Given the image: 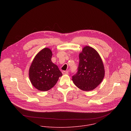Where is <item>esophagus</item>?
<instances>
[{"mask_svg": "<svg viewBox=\"0 0 131 131\" xmlns=\"http://www.w3.org/2000/svg\"><path fill=\"white\" fill-rule=\"evenodd\" d=\"M62 73L63 75H68V71H62Z\"/></svg>", "mask_w": 131, "mask_h": 131, "instance_id": "34e87169", "label": "esophagus"}]
</instances>
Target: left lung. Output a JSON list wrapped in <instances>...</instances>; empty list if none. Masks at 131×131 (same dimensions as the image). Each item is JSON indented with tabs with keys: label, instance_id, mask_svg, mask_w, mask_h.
<instances>
[{
	"label": "left lung",
	"instance_id": "8db88e82",
	"mask_svg": "<svg viewBox=\"0 0 131 131\" xmlns=\"http://www.w3.org/2000/svg\"><path fill=\"white\" fill-rule=\"evenodd\" d=\"M78 72L72 77L75 85L83 91L95 89L102 81L105 70L102 59L93 48L85 46L79 54Z\"/></svg>",
	"mask_w": 131,
	"mask_h": 131
}]
</instances>
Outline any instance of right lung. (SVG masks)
Returning a JSON list of instances; mask_svg holds the SVG:
<instances>
[{
  "label": "right lung",
  "instance_id": "obj_1",
  "mask_svg": "<svg viewBox=\"0 0 131 131\" xmlns=\"http://www.w3.org/2000/svg\"><path fill=\"white\" fill-rule=\"evenodd\" d=\"M52 53L48 48L40 51L34 57L29 71L33 86L41 91H47L54 86L62 73L51 61Z\"/></svg>",
  "mask_w": 131,
  "mask_h": 131
}]
</instances>
